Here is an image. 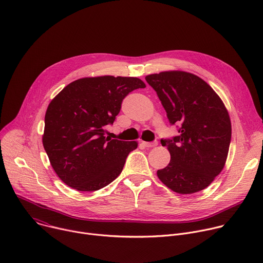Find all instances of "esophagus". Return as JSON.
<instances>
[{"mask_svg": "<svg viewBox=\"0 0 263 263\" xmlns=\"http://www.w3.org/2000/svg\"><path fill=\"white\" fill-rule=\"evenodd\" d=\"M157 141H151V142H146V141H141V144L146 146V147H153V146H156L157 145Z\"/></svg>", "mask_w": 263, "mask_h": 263, "instance_id": "34e87169", "label": "esophagus"}]
</instances>
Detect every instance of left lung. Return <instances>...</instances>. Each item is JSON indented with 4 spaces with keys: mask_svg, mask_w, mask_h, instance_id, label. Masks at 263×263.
I'll return each instance as SVG.
<instances>
[{
    "mask_svg": "<svg viewBox=\"0 0 263 263\" xmlns=\"http://www.w3.org/2000/svg\"><path fill=\"white\" fill-rule=\"evenodd\" d=\"M146 82L157 92L178 136L161 139L171 161L157 171L173 192L187 195L203 191L222 171L231 141L228 111L217 93L194 73L170 70L152 73Z\"/></svg>",
    "mask_w": 263,
    "mask_h": 263,
    "instance_id": "1",
    "label": "left lung"
}]
</instances>
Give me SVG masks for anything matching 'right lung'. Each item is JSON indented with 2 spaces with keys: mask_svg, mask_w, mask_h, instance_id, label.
<instances>
[{
  "mask_svg": "<svg viewBox=\"0 0 263 263\" xmlns=\"http://www.w3.org/2000/svg\"><path fill=\"white\" fill-rule=\"evenodd\" d=\"M144 87L134 77L82 78L51 101L43 144L52 167L67 186L95 192L119 177L137 142L110 139L105 127L114 124L125 97Z\"/></svg>",
  "mask_w": 263,
  "mask_h": 263,
  "instance_id": "obj_1",
  "label": "right lung"
}]
</instances>
